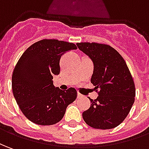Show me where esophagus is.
<instances>
[{
  "mask_svg": "<svg viewBox=\"0 0 149 149\" xmlns=\"http://www.w3.org/2000/svg\"><path fill=\"white\" fill-rule=\"evenodd\" d=\"M77 96H78V98H80V97H83V96L81 95L80 93H78V95H77Z\"/></svg>",
  "mask_w": 149,
  "mask_h": 149,
  "instance_id": "1",
  "label": "esophagus"
}]
</instances>
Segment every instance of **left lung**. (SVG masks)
<instances>
[{
  "instance_id": "1",
  "label": "left lung",
  "mask_w": 149,
  "mask_h": 149,
  "mask_svg": "<svg viewBox=\"0 0 149 149\" xmlns=\"http://www.w3.org/2000/svg\"><path fill=\"white\" fill-rule=\"evenodd\" d=\"M78 48L94 65L91 83L98 96L90 99L91 106L83 113L88 126L96 129H112L127 118L135 96V88L126 61L111 46L98 43H78Z\"/></svg>"
}]
</instances>
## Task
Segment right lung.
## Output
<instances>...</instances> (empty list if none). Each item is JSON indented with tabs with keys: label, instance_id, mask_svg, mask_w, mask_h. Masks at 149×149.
Instances as JSON below:
<instances>
[{
	"label": "right lung",
	"instance_id": "obj_1",
	"mask_svg": "<svg viewBox=\"0 0 149 149\" xmlns=\"http://www.w3.org/2000/svg\"><path fill=\"white\" fill-rule=\"evenodd\" d=\"M77 49L73 43L42 40L31 45L19 58L12 75V90L25 117L34 123L49 126L64 117L69 104L77 97L76 90L65 92L53 85V75L60 73V58Z\"/></svg>",
	"mask_w": 149,
	"mask_h": 149
}]
</instances>
